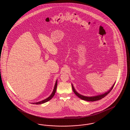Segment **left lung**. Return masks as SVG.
I'll list each match as a JSON object with an SVG mask.
<instances>
[{
    "label": "left lung",
    "mask_w": 130,
    "mask_h": 130,
    "mask_svg": "<svg viewBox=\"0 0 130 130\" xmlns=\"http://www.w3.org/2000/svg\"><path fill=\"white\" fill-rule=\"evenodd\" d=\"M115 83H116V82L114 83V84H113V85L112 86L111 88H110V89L108 91L106 92L105 93H102V94H99V95L93 96H84V95H81L80 94H79V93H77L75 91V90L74 89V86H73V84H72V86L73 90L74 93L79 99H82V100H86V101H97V100H100V99H102L103 98H104L105 96H106L111 91V90L112 89V88H113V87L114 86Z\"/></svg>",
    "instance_id": "left-lung-1"
}]
</instances>
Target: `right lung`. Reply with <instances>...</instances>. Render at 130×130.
Masks as SVG:
<instances>
[{
	"instance_id": "add662e5",
	"label": "right lung",
	"mask_w": 130,
	"mask_h": 130,
	"mask_svg": "<svg viewBox=\"0 0 130 130\" xmlns=\"http://www.w3.org/2000/svg\"><path fill=\"white\" fill-rule=\"evenodd\" d=\"M57 80H56V83H55V86H54V88L53 89V91L52 92V93H51V94L49 96L48 98H47V99H44L42 101H39V102H34V103H32L33 104H43L45 102H47L48 101H49V100H50L51 99H52L54 96L55 95V94L56 93V88H57Z\"/></svg>"
}]
</instances>
